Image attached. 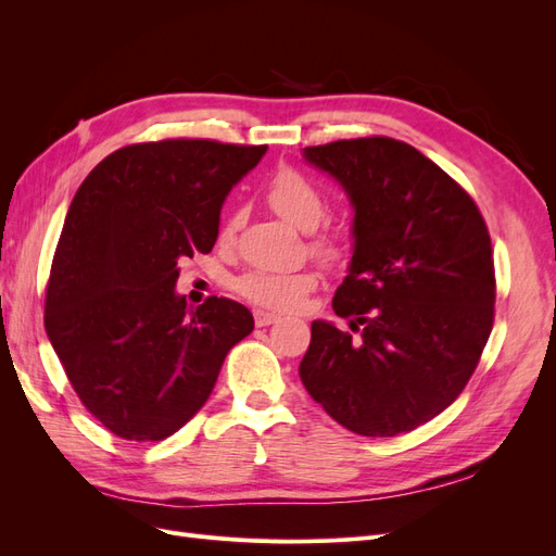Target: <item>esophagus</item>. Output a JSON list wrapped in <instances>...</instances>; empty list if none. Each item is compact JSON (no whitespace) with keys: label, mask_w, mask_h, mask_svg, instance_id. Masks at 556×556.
<instances>
[{"label":"esophagus","mask_w":556,"mask_h":556,"mask_svg":"<svg viewBox=\"0 0 556 556\" xmlns=\"http://www.w3.org/2000/svg\"><path fill=\"white\" fill-rule=\"evenodd\" d=\"M278 323V315L276 313H268V311H255V325L257 327H268Z\"/></svg>","instance_id":"esophagus-1"}]
</instances>
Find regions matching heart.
Segmentation results:
<instances>
[{
    "instance_id": "obj_1",
    "label": "heart",
    "mask_w": 556,
    "mask_h": 556,
    "mask_svg": "<svg viewBox=\"0 0 556 556\" xmlns=\"http://www.w3.org/2000/svg\"><path fill=\"white\" fill-rule=\"evenodd\" d=\"M266 199L278 215L296 225L299 229H315L327 213V199L317 190V185L308 180L296 169L276 172L266 185ZM233 231V220L225 223L223 239H229ZM315 250L325 260H339L341 245L331 237L315 241ZM317 288V271L313 268H296V271H276V268H250L237 280V292L248 299L250 304L271 308V311H292L296 308L308 292Z\"/></svg>"
}]
</instances>
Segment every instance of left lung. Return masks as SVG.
<instances>
[{
  "label": "left lung",
  "mask_w": 556,
  "mask_h": 556,
  "mask_svg": "<svg viewBox=\"0 0 556 556\" xmlns=\"http://www.w3.org/2000/svg\"><path fill=\"white\" fill-rule=\"evenodd\" d=\"M345 190L352 260L333 313L311 325L301 382L336 422L390 439L462 394L494 325V257L482 215L413 146L350 139L304 148Z\"/></svg>",
  "instance_id": "8db88e82"
}]
</instances>
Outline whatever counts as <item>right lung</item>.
Masks as SVG:
<instances>
[{
  "instance_id": "right-lung-1",
  "label": "right lung",
  "mask_w": 556,
  "mask_h": 556,
  "mask_svg": "<svg viewBox=\"0 0 556 556\" xmlns=\"http://www.w3.org/2000/svg\"><path fill=\"white\" fill-rule=\"evenodd\" d=\"M266 146L134 143L99 162L66 211L46 290V333L78 399L125 441H164L211 396L255 329L239 301L190 308L178 262L211 252L220 208Z\"/></svg>"
}]
</instances>
